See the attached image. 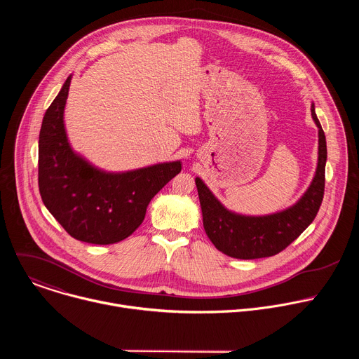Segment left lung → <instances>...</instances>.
<instances>
[{"instance_id": "left-lung-1", "label": "left lung", "mask_w": 359, "mask_h": 359, "mask_svg": "<svg viewBox=\"0 0 359 359\" xmlns=\"http://www.w3.org/2000/svg\"><path fill=\"white\" fill-rule=\"evenodd\" d=\"M311 116L318 128L317 170L310 187L291 208L267 216L237 215L227 210L203 180L196 177L203 226L219 251L240 260L271 257L313 223L324 197L327 142L314 104Z\"/></svg>"}]
</instances>
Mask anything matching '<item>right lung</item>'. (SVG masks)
I'll return each instance as SVG.
<instances>
[{"instance_id":"obj_1","label":"right lung","mask_w":359,"mask_h":359,"mask_svg":"<svg viewBox=\"0 0 359 359\" xmlns=\"http://www.w3.org/2000/svg\"><path fill=\"white\" fill-rule=\"evenodd\" d=\"M71 75L46 109L38 142V186L45 208L74 238L114 244L143 222L147 204L182 170L180 161L108 173L92 166L68 142L64 109Z\"/></svg>"}]
</instances>
